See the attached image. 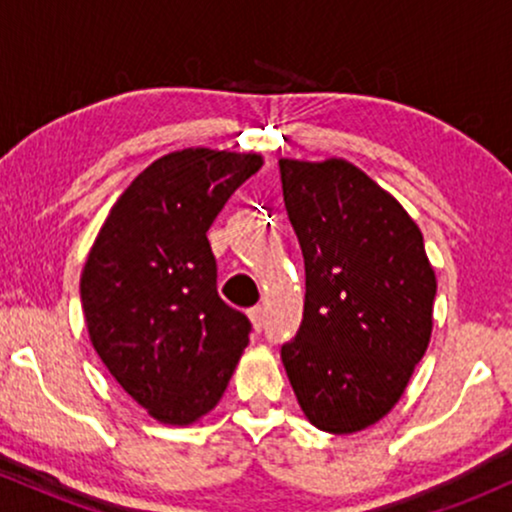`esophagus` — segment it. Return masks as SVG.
<instances>
[{"instance_id":"34e87169","label":"esophagus","mask_w":512,"mask_h":512,"mask_svg":"<svg viewBox=\"0 0 512 512\" xmlns=\"http://www.w3.org/2000/svg\"><path fill=\"white\" fill-rule=\"evenodd\" d=\"M250 320H252V327H255L257 332L262 330V322H264V308L262 305H255V308H250Z\"/></svg>"}]
</instances>
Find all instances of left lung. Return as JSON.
Returning <instances> with one entry per match:
<instances>
[{
    "instance_id": "1",
    "label": "left lung",
    "mask_w": 512,
    "mask_h": 512,
    "mask_svg": "<svg viewBox=\"0 0 512 512\" xmlns=\"http://www.w3.org/2000/svg\"><path fill=\"white\" fill-rule=\"evenodd\" d=\"M279 173L305 262L303 322L281 361L310 424L363 431L426 354L436 272L414 219L354 163L279 158Z\"/></svg>"
}]
</instances>
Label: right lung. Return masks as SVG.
<instances>
[{
	"mask_svg": "<svg viewBox=\"0 0 512 512\" xmlns=\"http://www.w3.org/2000/svg\"><path fill=\"white\" fill-rule=\"evenodd\" d=\"M262 156L182 149L122 192L81 272L88 337L110 375L156 421L195 424L219 404L250 320L216 291L207 240Z\"/></svg>",
	"mask_w": 512,
	"mask_h": 512,
	"instance_id": "add662e5",
	"label": "right lung"
}]
</instances>
